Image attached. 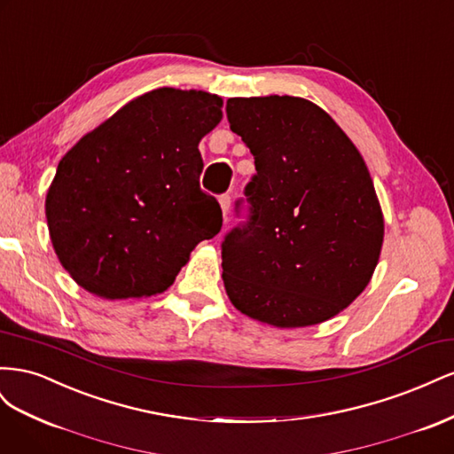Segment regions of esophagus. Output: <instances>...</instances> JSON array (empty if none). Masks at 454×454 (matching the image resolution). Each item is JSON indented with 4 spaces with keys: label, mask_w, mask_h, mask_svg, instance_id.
Here are the masks:
<instances>
[{
    "label": "esophagus",
    "mask_w": 454,
    "mask_h": 454,
    "mask_svg": "<svg viewBox=\"0 0 454 454\" xmlns=\"http://www.w3.org/2000/svg\"><path fill=\"white\" fill-rule=\"evenodd\" d=\"M219 206H222L223 217L227 219V215H229V208H231V197H229V195H222V197H219Z\"/></svg>",
    "instance_id": "esophagus-1"
}]
</instances>
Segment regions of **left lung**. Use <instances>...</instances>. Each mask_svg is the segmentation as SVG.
<instances>
[{
	"label": "left lung",
	"instance_id": "obj_1",
	"mask_svg": "<svg viewBox=\"0 0 454 454\" xmlns=\"http://www.w3.org/2000/svg\"><path fill=\"white\" fill-rule=\"evenodd\" d=\"M227 121L255 174L237 200L246 222L222 242L231 303L277 327L347 309L371 280L384 222L360 151L316 104L295 96L229 98Z\"/></svg>",
	"mask_w": 454,
	"mask_h": 454
}]
</instances>
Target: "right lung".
<instances>
[{"mask_svg": "<svg viewBox=\"0 0 454 454\" xmlns=\"http://www.w3.org/2000/svg\"><path fill=\"white\" fill-rule=\"evenodd\" d=\"M222 98L157 89L121 107L62 157L45 214L62 267L106 299L167 290L200 240L222 231L200 189L199 142L222 121Z\"/></svg>", "mask_w": 454, "mask_h": 454, "instance_id": "obj_1", "label": "right lung"}]
</instances>
